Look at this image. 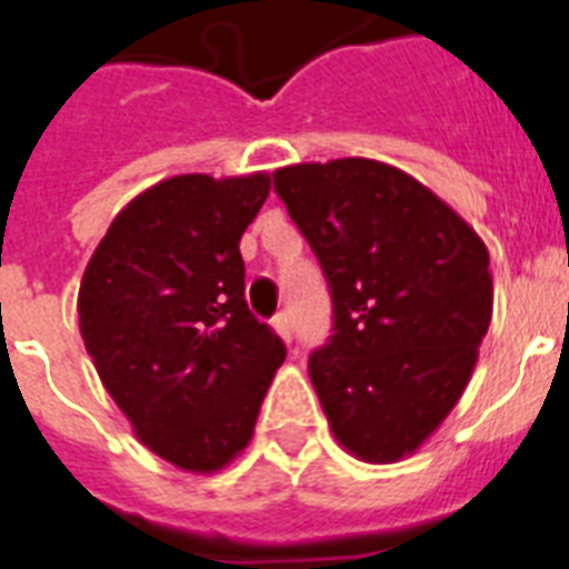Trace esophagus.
Here are the masks:
<instances>
[{
	"mask_svg": "<svg viewBox=\"0 0 569 569\" xmlns=\"http://www.w3.org/2000/svg\"><path fill=\"white\" fill-rule=\"evenodd\" d=\"M271 327L277 329V336L283 338V341H292V321H289V315H274V318H271Z\"/></svg>",
	"mask_w": 569,
	"mask_h": 569,
	"instance_id": "34e87169",
	"label": "esophagus"
}]
</instances>
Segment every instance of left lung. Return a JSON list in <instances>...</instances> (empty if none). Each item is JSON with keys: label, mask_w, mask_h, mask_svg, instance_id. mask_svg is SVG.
Returning <instances> with one entry per match:
<instances>
[{"label": "left lung", "mask_w": 569, "mask_h": 569, "mask_svg": "<svg viewBox=\"0 0 569 569\" xmlns=\"http://www.w3.org/2000/svg\"><path fill=\"white\" fill-rule=\"evenodd\" d=\"M274 190L332 298V336L309 356L329 428L358 460H402L469 385L491 321L489 251L439 196L373 159L283 167Z\"/></svg>", "instance_id": "left-lung-1"}]
</instances>
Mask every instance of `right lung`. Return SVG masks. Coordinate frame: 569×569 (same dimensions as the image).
I'll return each mask as SVG.
<instances>
[{
  "instance_id": "1",
  "label": "right lung",
  "mask_w": 569,
  "mask_h": 569,
  "mask_svg": "<svg viewBox=\"0 0 569 569\" xmlns=\"http://www.w3.org/2000/svg\"><path fill=\"white\" fill-rule=\"evenodd\" d=\"M266 173L159 181L112 219L78 295L103 388L152 455L226 469L248 446L286 347L246 303L242 231Z\"/></svg>"
}]
</instances>
